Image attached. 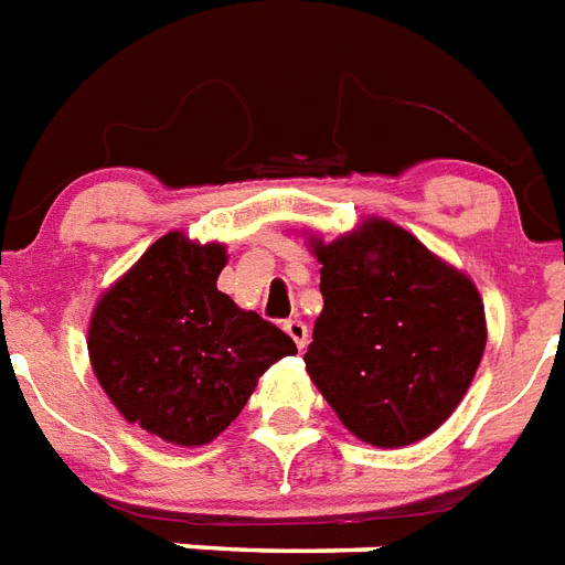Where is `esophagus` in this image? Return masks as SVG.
<instances>
[{
  "label": "esophagus",
  "mask_w": 565,
  "mask_h": 565,
  "mask_svg": "<svg viewBox=\"0 0 565 565\" xmlns=\"http://www.w3.org/2000/svg\"><path fill=\"white\" fill-rule=\"evenodd\" d=\"M282 329H286L288 335H291V341H295V344H297V350H303V347L309 344V327H306L303 320L288 318L286 323H282Z\"/></svg>",
  "instance_id": "1"
}]
</instances>
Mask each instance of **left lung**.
<instances>
[{"instance_id": "obj_1", "label": "left lung", "mask_w": 565, "mask_h": 565, "mask_svg": "<svg viewBox=\"0 0 565 565\" xmlns=\"http://www.w3.org/2000/svg\"><path fill=\"white\" fill-rule=\"evenodd\" d=\"M311 247L323 265V311L303 355L311 382L364 444H417L449 419L481 364L478 288L385 218Z\"/></svg>"}]
</instances>
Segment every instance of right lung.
<instances>
[{"instance_id": "1", "label": "right lung", "mask_w": 565, "mask_h": 565, "mask_svg": "<svg viewBox=\"0 0 565 565\" xmlns=\"http://www.w3.org/2000/svg\"><path fill=\"white\" fill-rule=\"evenodd\" d=\"M227 247L166 233L89 320V364L121 417L174 446H204L242 414L295 341L218 291Z\"/></svg>"}]
</instances>
